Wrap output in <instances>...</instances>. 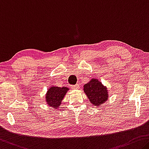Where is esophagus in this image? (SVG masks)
<instances>
[{"instance_id": "esophagus-1", "label": "esophagus", "mask_w": 149, "mask_h": 149, "mask_svg": "<svg viewBox=\"0 0 149 149\" xmlns=\"http://www.w3.org/2000/svg\"><path fill=\"white\" fill-rule=\"evenodd\" d=\"M79 85L78 84H76V85H75V86H72V88L73 89H78L79 88Z\"/></svg>"}]
</instances>
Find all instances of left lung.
I'll return each mask as SVG.
<instances>
[{
  "label": "left lung",
  "instance_id": "1",
  "mask_svg": "<svg viewBox=\"0 0 149 149\" xmlns=\"http://www.w3.org/2000/svg\"><path fill=\"white\" fill-rule=\"evenodd\" d=\"M85 93L94 106H100L108 100V90L97 79H92L84 86Z\"/></svg>",
  "mask_w": 149,
  "mask_h": 149
}]
</instances>
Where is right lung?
I'll list each match as a JSON object with an SVG mask.
<instances>
[{"instance_id": "add662e5", "label": "right lung", "mask_w": 149, "mask_h": 149, "mask_svg": "<svg viewBox=\"0 0 149 149\" xmlns=\"http://www.w3.org/2000/svg\"><path fill=\"white\" fill-rule=\"evenodd\" d=\"M68 90H69V88H68L67 87H50L46 94V101L47 104L53 107L54 109L58 108Z\"/></svg>"}]
</instances>
